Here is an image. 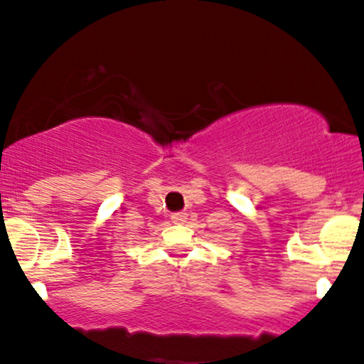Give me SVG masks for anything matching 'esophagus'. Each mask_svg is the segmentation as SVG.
<instances>
[{
	"instance_id": "1",
	"label": "esophagus",
	"mask_w": 364,
	"mask_h": 364,
	"mask_svg": "<svg viewBox=\"0 0 364 364\" xmlns=\"http://www.w3.org/2000/svg\"><path fill=\"white\" fill-rule=\"evenodd\" d=\"M171 219H173V223H176V224H181V223H185L186 215H185V214H174L173 217H171Z\"/></svg>"
}]
</instances>
